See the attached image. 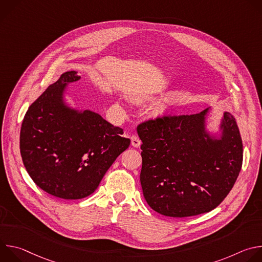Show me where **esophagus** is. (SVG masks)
<instances>
[{
  "mask_svg": "<svg viewBox=\"0 0 262 262\" xmlns=\"http://www.w3.org/2000/svg\"><path fill=\"white\" fill-rule=\"evenodd\" d=\"M130 140H132V146H134L136 148L141 146V140L137 136H133Z\"/></svg>",
  "mask_w": 262,
  "mask_h": 262,
  "instance_id": "1",
  "label": "esophagus"
}]
</instances>
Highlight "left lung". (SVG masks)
<instances>
[{"label":"left lung","mask_w":262,"mask_h":262,"mask_svg":"<svg viewBox=\"0 0 262 262\" xmlns=\"http://www.w3.org/2000/svg\"><path fill=\"white\" fill-rule=\"evenodd\" d=\"M208 112L158 117L137 127L142 141L143 195L163 215L208 212L226 198L237 179L243 142L235 118L224 112L222 135L214 138L205 127Z\"/></svg>","instance_id":"8db88e82"}]
</instances>
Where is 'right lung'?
<instances>
[{
	"mask_svg": "<svg viewBox=\"0 0 262 262\" xmlns=\"http://www.w3.org/2000/svg\"><path fill=\"white\" fill-rule=\"evenodd\" d=\"M81 79L66 71L28 108L19 137L23 163L33 181L55 197L91 195L130 140L92 111L68 106L64 92Z\"/></svg>",
	"mask_w": 262,
	"mask_h": 262,
	"instance_id": "add662e5",
	"label": "right lung"
}]
</instances>
